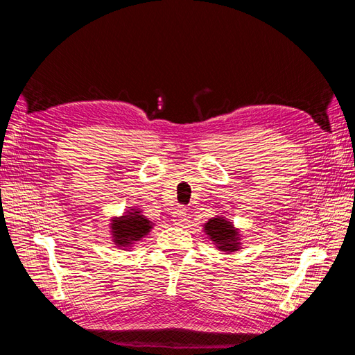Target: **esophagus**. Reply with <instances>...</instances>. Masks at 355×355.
<instances>
[{
  "mask_svg": "<svg viewBox=\"0 0 355 355\" xmlns=\"http://www.w3.org/2000/svg\"><path fill=\"white\" fill-rule=\"evenodd\" d=\"M187 220V209L184 206H179L175 211H173V222L176 225H182Z\"/></svg>",
  "mask_w": 355,
  "mask_h": 355,
  "instance_id": "obj_1",
  "label": "esophagus"
}]
</instances>
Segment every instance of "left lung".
I'll use <instances>...</instances> for the list:
<instances>
[{
	"mask_svg": "<svg viewBox=\"0 0 355 355\" xmlns=\"http://www.w3.org/2000/svg\"><path fill=\"white\" fill-rule=\"evenodd\" d=\"M204 232L222 252H235L240 247V235L232 222H228L222 216L211 218L207 223H204Z\"/></svg>",
	"mask_w": 355,
	"mask_h": 355,
	"instance_id": "1",
	"label": "left lung"
}]
</instances>
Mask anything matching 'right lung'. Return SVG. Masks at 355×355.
<instances>
[{
	"label": "right lung",
	"mask_w": 355,
	"mask_h": 355,
	"mask_svg": "<svg viewBox=\"0 0 355 355\" xmlns=\"http://www.w3.org/2000/svg\"><path fill=\"white\" fill-rule=\"evenodd\" d=\"M151 228L153 222L148 220L141 210L132 209V211H127L124 216L112 220V240L120 247L132 245L142 237H145L151 231Z\"/></svg>",
	"instance_id": "add662e5"
}]
</instances>
